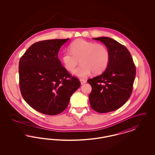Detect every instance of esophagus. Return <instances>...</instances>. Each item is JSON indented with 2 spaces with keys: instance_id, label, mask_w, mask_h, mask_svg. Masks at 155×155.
<instances>
[{
  "instance_id": "obj_1",
  "label": "esophagus",
  "mask_w": 155,
  "mask_h": 155,
  "mask_svg": "<svg viewBox=\"0 0 155 155\" xmlns=\"http://www.w3.org/2000/svg\"><path fill=\"white\" fill-rule=\"evenodd\" d=\"M80 82H81V85H83L84 84H85V83H86L87 82V81L86 80H83V79H80Z\"/></svg>"
}]
</instances>
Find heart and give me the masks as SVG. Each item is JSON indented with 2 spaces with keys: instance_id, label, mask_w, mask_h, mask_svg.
I'll return each instance as SVG.
<instances>
[{
  "instance_id": "b5f03b06",
  "label": "heart",
  "mask_w": 155,
  "mask_h": 155,
  "mask_svg": "<svg viewBox=\"0 0 155 155\" xmlns=\"http://www.w3.org/2000/svg\"><path fill=\"white\" fill-rule=\"evenodd\" d=\"M81 59V66L77 68L73 74L80 78H85L93 71L99 74L107 66L110 55L107 49L101 44H95L84 39H78L70 45L61 55L62 62L68 71L73 70Z\"/></svg>"
}]
</instances>
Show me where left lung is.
Listing matches in <instances>:
<instances>
[{
  "mask_svg": "<svg viewBox=\"0 0 155 155\" xmlns=\"http://www.w3.org/2000/svg\"><path fill=\"white\" fill-rule=\"evenodd\" d=\"M93 39L106 46L110 59L102 74L87 81L92 87L89 99L94 110L107 113L123 106L131 96L136 69L130 53L124 45L108 37Z\"/></svg>",
  "mask_w": 155,
  "mask_h": 155,
  "instance_id": "obj_1",
  "label": "left lung"
}]
</instances>
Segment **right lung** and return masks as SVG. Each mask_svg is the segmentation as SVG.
Masks as SVG:
<instances>
[{
  "instance_id": "obj_1",
  "label": "right lung",
  "mask_w": 155,
  "mask_h": 155,
  "mask_svg": "<svg viewBox=\"0 0 155 155\" xmlns=\"http://www.w3.org/2000/svg\"><path fill=\"white\" fill-rule=\"evenodd\" d=\"M68 39L38 42L25 52L19 62L20 88L31 107L48 115L64 110L81 83L62 66L58 58L61 46Z\"/></svg>"
}]
</instances>
